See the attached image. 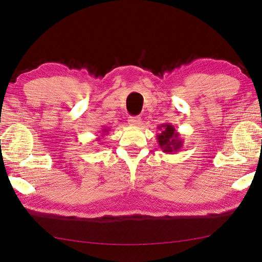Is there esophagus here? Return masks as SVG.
Returning a JSON list of instances; mask_svg holds the SVG:
<instances>
[{"instance_id": "1", "label": "esophagus", "mask_w": 262, "mask_h": 262, "mask_svg": "<svg viewBox=\"0 0 262 262\" xmlns=\"http://www.w3.org/2000/svg\"><path fill=\"white\" fill-rule=\"evenodd\" d=\"M128 124L132 125V126H138L141 124V117L130 116L129 118H128Z\"/></svg>"}]
</instances>
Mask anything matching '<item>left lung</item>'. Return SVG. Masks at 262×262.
<instances>
[{
    "label": "left lung",
    "mask_w": 262,
    "mask_h": 262,
    "mask_svg": "<svg viewBox=\"0 0 262 262\" xmlns=\"http://www.w3.org/2000/svg\"><path fill=\"white\" fill-rule=\"evenodd\" d=\"M158 128L160 133L157 135V140L162 151L166 154H174L180 151L183 146V141L180 138L179 133L176 130L174 126L165 122Z\"/></svg>",
    "instance_id": "8db88e82"
}]
</instances>
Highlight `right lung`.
<instances>
[{"mask_svg":"<svg viewBox=\"0 0 262 262\" xmlns=\"http://www.w3.org/2000/svg\"><path fill=\"white\" fill-rule=\"evenodd\" d=\"M109 130H110V128H103V129L101 130V137H103L104 135H107ZM99 140H100V136L97 138V141H99Z\"/></svg>","mask_w":262,"mask_h":262,"instance_id":"right-lung-1","label":"right lung"}]
</instances>
